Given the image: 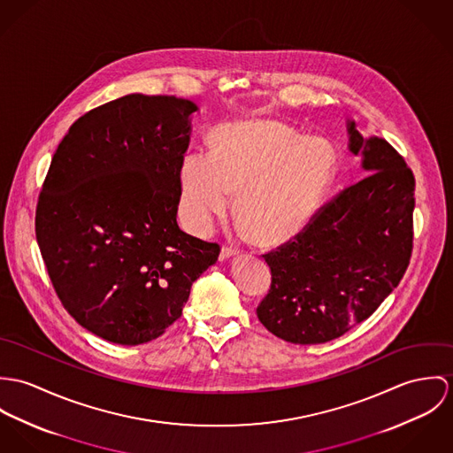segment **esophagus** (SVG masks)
<instances>
[{
	"label": "esophagus",
	"instance_id": "1",
	"mask_svg": "<svg viewBox=\"0 0 453 453\" xmlns=\"http://www.w3.org/2000/svg\"><path fill=\"white\" fill-rule=\"evenodd\" d=\"M238 253H240L238 249H234V247H229V245H224V247H222V250H220V260L231 258V257H234V255H238Z\"/></svg>",
	"mask_w": 453,
	"mask_h": 453
}]
</instances>
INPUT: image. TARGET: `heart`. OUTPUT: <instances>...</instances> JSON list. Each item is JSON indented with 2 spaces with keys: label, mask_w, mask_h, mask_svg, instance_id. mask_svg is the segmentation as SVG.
<instances>
[{
  "label": "heart",
  "mask_w": 453,
  "mask_h": 453,
  "mask_svg": "<svg viewBox=\"0 0 453 453\" xmlns=\"http://www.w3.org/2000/svg\"><path fill=\"white\" fill-rule=\"evenodd\" d=\"M337 173V157L319 137H301L283 123L242 118L215 128L208 156L180 161V211L196 231H208L236 196V215L258 243L288 242L307 227Z\"/></svg>",
  "instance_id": "heart-1"
}]
</instances>
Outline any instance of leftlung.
I'll use <instances>...</instances> for the list:
<instances>
[{
  "instance_id": "1",
  "label": "left lung",
  "mask_w": 453,
  "mask_h": 453,
  "mask_svg": "<svg viewBox=\"0 0 453 453\" xmlns=\"http://www.w3.org/2000/svg\"><path fill=\"white\" fill-rule=\"evenodd\" d=\"M363 179L319 208L294 240L264 255L271 288L260 323L292 344H323L365 321L400 285L413 243L415 179L380 137L348 121Z\"/></svg>"
}]
</instances>
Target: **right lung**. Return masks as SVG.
<instances>
[{"label":"right lung","instance_id":"obj_1","mask_svg":"<svg viewBox=\"0 0 453 453\" xmlns=\"http://www.w3.org/2000/svg\"><path fill=\"white\" fill-rule=\"evenodd\" d=\"M195 102L130 94L73 123L36 206V240L65 311L121 346L180 318L220 247L180 231L179 170Z\"/></svg>","mask_w":453,"mask_h":453}]
</instances>
